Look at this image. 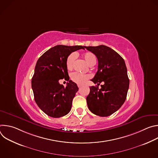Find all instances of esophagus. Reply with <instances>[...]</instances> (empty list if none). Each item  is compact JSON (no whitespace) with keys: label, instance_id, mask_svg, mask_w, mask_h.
<instances>
[{"label":"esophagus","instance_id":"34e87169","mask_svg":"<svg viewBox=\"0 0 158 158\" xmlns=\"http://www.w3.org/2000/svg\"><path fill=\"white\" fill-rule=\"evenodd\" d=\"M77 86H78V87H79V88H81V85H78Z\"/></svg>","mask_w":158,"mask_h":158}]
</instances>
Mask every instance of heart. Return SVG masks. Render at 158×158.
I'll return each instance as SVG.
<instances>
[{"label": "heart", "mask_w": 158, "mask_h": 158, "mask_svg": "<svg viewBox=\"0 0 158 158\" xmlns=\"http://www.w3.org/2000/svg\"><path fill=\"white\" fill-rule=\"evenodd\" d=\"M82 56L85 59V60L86 61V62L90 66H93L96 63V57L93 52H85L83 54ZM76 57H77V54L74 52L71 53V54L69 55L68 57H67L66 59V67L67 69L71 70L73 69ZM71 77L74 82H76L77 84H81L85 82L87 80H88L90 78V76L88 74H83L75 72L71 74Z\"/></svg>", "instance_id": "b5f03b06"}]
</instances>
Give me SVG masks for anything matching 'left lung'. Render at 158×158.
I'll list each match as a JSON object with an SVG mask.
<instances>
[{"label":"left lung","instance_id":"left-lung-1","mask_svg":"<svg viewBox=\"0 0 158 158\" xmlns=\"http://www.w3.org/2000/svg\"><path fill=\"white\" fill-rule=\"evenodd\" d=\"M87 50L96 55L98 60V70L92 81L99 85L90 87L87 104L93 114L107 117L117 111L126 99L129 79L127 68L123 57L111 48L101 45L98 46H85Z\"/></svg>","mask_w":158,"mask_h":158}]
</instances>
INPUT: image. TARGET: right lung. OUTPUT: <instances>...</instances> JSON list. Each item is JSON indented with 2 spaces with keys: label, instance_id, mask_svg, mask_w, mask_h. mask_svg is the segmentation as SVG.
<instances>
[{
  "label": "right lung",
  "instance_id": "obj_1",
  "mask_svg": "<svg viewBox=\"0 0 158 158\" xmlns=\"http://www.w3.org/2000/svg\"><path fill=\"white\" fill-rule=\"evenodd\" d=\"M84 47L58 45L44 53L37 61L32 78L34 100L49 116L60 118L70 112L79 88L69 80L66 59L73 52L84 49ZM62 78L68 81L66 87L59 84V79Z\"/></svg>",
  "mask_w": 158,
  "mask_h": 158
}]
</instances>
